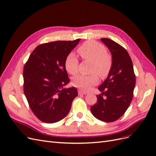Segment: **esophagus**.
<instances>
[{
  "label": "esophagus",
  "mask_w": 156,
  "mask_h": 156,
  "mask_svg": "<svg viewBox=\"0 0 156 156\" xmlns=\"http://www.w3.org/2000/svg\"><path fill=\"white\" fill-rule=\"evenodd\" d=\"M78 93H79V94H80V95H81V94H84V95H85V94H87L88 92L81 90H79L78 91Z\"/></svg>",
  "instance_id": "34e87169"
}]
</instances>
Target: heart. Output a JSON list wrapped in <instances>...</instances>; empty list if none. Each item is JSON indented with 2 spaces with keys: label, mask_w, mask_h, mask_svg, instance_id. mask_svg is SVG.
Segmentation results:
<instances>
[{
  "label": "heart",
  "mask_w": 156,
  "mask_h": 156,
  "mask_svg": "<svg viewBox=\"0 0 156 156\" xmlns=\"http://www.w3.org/2000/svg\"><path fill=\"white\" fill-rule=\"evenodd\" d=\"M78 53L85 60L92 62L90 75H77L72 79V84L75 87L83 90H88L99 82V76L101 78L107 77L112 66V58L107 53L105 47L95 41H87L78 48ZM79 62L77 56L69 53L65 59V68L67 72L74 75L78 71ZM97 74H96V73Z\"/></svg>",
  "instance_id": "heart-1"
}]
</instances>
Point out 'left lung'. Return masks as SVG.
Instances as JSON below:
<instances>
[{
    "label": "left lung",
    "instance_id": "obj_1",
    "mask_svg": "<svg viewBox=\"0 0 156 156\" xmlns=\"http://www.w3.org/2000/svg\"><path fill=\"white\" fill-rule=\"evenodd\" d=\"M101 40L112 55V66L107 79L98 88L101 94L96 96L98 102L90 111L97 119L111 122L120 119L129 106L135 75L131 59L123 47L110 39Z\"/></svg>",
    "mask_w": 156,
    "mask_h": 156
}]
</instances>
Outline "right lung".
Listing matches in <instances>:
<instances>
[{
	"instance_id": "obj_1",
	"label": "right lung",
	"mask_w": 156,
	"mask_h": 156,
	"mask_svg": "<svg viewBox=\"0 0 156 156\" xmlns=\"http://www.w3.org/2000/svg\"><path fill=\"white\" fill-rule=\"evenodd\" d=\"M80 40L39 45L25 64V95L32 111L45 123H55L66 116L78 95L75 87H63L69 83L65 59Z\"/></svg>"
}]
</instances>
